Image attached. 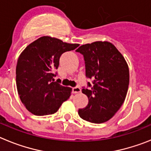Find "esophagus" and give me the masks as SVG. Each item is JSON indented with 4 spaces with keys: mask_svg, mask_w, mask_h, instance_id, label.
Instances as JSON below:
<instances>
[{
    "mask_svg": "<svg viewBox=\"0 0 151 151\" xmlns=\"http://www.w3.org/2000/svg\"><path fill=\"white\" fill-rule=\"evenodd\" d=\"M73 94H77V93H79L81 92V88L79 87H75L73 88V91H72Z\"/></svg>",
    "mask_w": 151,
    "mask_h": 151,
    "instance_id": "34e87169",
    "label": "esophagus"
}]
</instances>
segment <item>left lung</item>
I'll return each mask as SVG.
<instances>
[{
    "label": "left lung",
    "instance_id": "obj_1",
    "mask_svg": "<svg viewBox=\"0 0 151 151\" xmlns=\"http://www.w3.org/2000/svg\"><path fill=\"white\" fill-rule=\"evenodd\" d=\"M84 57L85 76L93 80L82 89L88 104L78 110L84 120L103 123L119 110L127 94L129 70L125 58L114 45L108 41H95L80 46L76 50Z\"/></svg>",
    "mask_w": 151,
    "mask_h": 151
}]
</instances>
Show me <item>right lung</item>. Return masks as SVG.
Returning <instances> with one entry per match:
<instances>
[{
    "instance_id": "add662e5",
    "label": "right lung",
    "mask_w": 151,
    "mask_h": 151,
    "mask_svg": "<svg viewBox=\"0 0 151 151\" xmlns=\"http://www.w3.org/2000/svg\"><path fill=\"white\" fill-rule=\"evenodd\" d=\"M78 44L43 36L28 45L19 57L16 69L18 94L26 109L36 116L54 114L71 95L72 88L54 82V72L64 52Z\"/></svg>"
}]
</instances>
